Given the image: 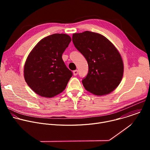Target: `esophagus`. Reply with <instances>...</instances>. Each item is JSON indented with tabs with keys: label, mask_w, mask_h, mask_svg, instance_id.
<instances>
[{
	"label": "esophagus",
	"mask_w": 150,
	"mask_h": 150,
	"mask_svg": "<svg viewBox=\"0 0 150 150\" xmlns=\"http://www.w3.org/2000/svg\"><path fill=\"white\" fill-rule=\"evenodd\" d=\"M78 70H75L74 71V75H78Z\"/></svg>",
	"instance_id": "34e87169"
}]
</instances>
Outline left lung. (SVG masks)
I'll return each instance as SVG.
<instances>
[{
	"instance_id": "left-lung-1",
	"label": "left lung",
	"mask_w": 150,
	"mask_h": 150,
	"mask_svg": "<svg viewBox=\"0 0 150 150\" xmlns=\"http://www.w3.org/2000/svg\"><path fill=\"white\" fill-rule=\"evenodd\" d=\"M72 41L88 63V72L82 80L86 90L102 96L115 90L122 79L123 63L115 46L103 35L88 31L74 34Z\"/></svg>"
}]
</instances>
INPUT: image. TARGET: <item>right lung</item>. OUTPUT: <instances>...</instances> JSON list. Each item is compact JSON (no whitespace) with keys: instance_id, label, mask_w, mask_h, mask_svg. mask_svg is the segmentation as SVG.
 <instances>
[{"instance_id":"add662e5","label":"right lung","mask_w":150,"mask_h":150,"mask_svg":"<svg viewBox=\"0 0 150 150\" xmlns=\"http://www.w3.org/2000/svg\"><path fill=\"white\" fill-rule=\"evenodd\" d=\"M71 41L67 34H53L41 40L28 55L24 78L37 94L50 98L65 89L73 73L64 63L62 54Z\"/></svg>"}]
</instances>
